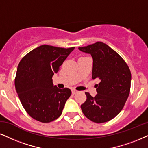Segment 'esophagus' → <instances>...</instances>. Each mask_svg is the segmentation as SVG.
<instances>
[{"mask_svg": "<svg viewBox=\"0 0 148 148\" xmlns=\"http://www.w3.org/2000/svg\"><path fill=\"white\" fill-rule=\"evenodd\" d=\"M77 92H78L77 90H75V89H72V94H73V95L76 94V93H77Z\"/></svg>", "mask_w": 148, "mask_h": 148, "instance_id": "34e87169", "label": "esophagus"}]
</instances>
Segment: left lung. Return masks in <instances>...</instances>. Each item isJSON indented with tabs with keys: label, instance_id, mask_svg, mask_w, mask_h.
<instances>
[{
	"label": "left lung",
	"instance_id": "8db88e82",
	"mask_svg": "<svg viewBox=\"0 0 148 148\" xmlns=\"http://www.w3.org/2000/svg\"><path fill=\"white\" fill-rule=\"evenodd\" d=\"M78 49L91 55L93 60L92 78L100 80L96 86L95 96L85 92L87 99L81 105L82 110L95 123L110 121L121 112L130 94V69L117 53L102 42Z\"/></svg>",
	"mask_w": 148,
	"mask_h": 148
}]
</instances>
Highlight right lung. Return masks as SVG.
Returning <instances> with one entry per match:
<instances>
[{
    "instance_id": "right-lung-1",
    "label": "right lung",
    "mask_w": 148,
    "mask_h": 148,
    "mask_svg": "<svg viewBox=\"0 0 148 148\" xmlns=\"http://www.w3.org/2000/svg\"><path fill=\"white\" fill-rule=\"evenodd\" d=\"M75 47L42 45L28 53L18 66L15 87L21 102L33 119L49 123L61 115L69 88H58L52 77Z\"/></svg>"
}]
</instances>
